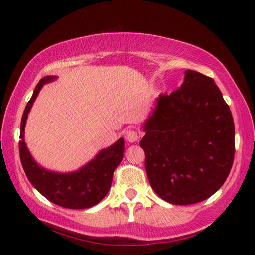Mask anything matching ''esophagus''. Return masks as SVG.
Wrapping results in <instances>:
<instances>
[{"label":"esophagus","mask_w":255,"mask_h":255,"mask_svg":"<svg viewBox=\"0 0 255 255\" xmlns=\"http://www.w3.org/2000/svg\"><path fill=\"white\" fill-rule=\"evenodd\" d=\"M125 137L128 142H135L140 139V133L134 129H128L125 131Z\"/></svg>","instance_id":"obj_1"}]
</instances>
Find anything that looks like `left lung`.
<instances>
[{
	"label": "left lung",
	"mask_w": 255,
	"mask_h": 255,
	"mask_svg": "<svg viewBox=\"0 0 255 255\" xmlns=\"http://www.w3.org/2000/svg\"><path fill=\"white\" fill-rule=\"evenodd\" d=\"M144 131L146 174L163 200L197 204L223 186L235 156V126L212 78L184 72L180 89L157 98Z\"/></svg>",
	"instance_id": "8db88e82"
}]
</instances>
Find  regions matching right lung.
<instances>
[{
  "mask_svg": "<svg viewBox=\"0 0 255 255\" xmlns=\"http://www.w3.org/2000/svg\"><path fill=\"white\" fill-rule=\"evenodd\" d=\"M55 79L56 77L49 75L40 79L26 105L20 126V160L32 186L51 203L66 209H89L97 205L109 192L114 171L124 158L125 141L122 137L119 139L110 147L102 150L90 163L78 171L61 174L46 170L38 165L26 147L24 139L25 125L28 113L43 85L51 83Z\"/></svg>",
  "mask_w": 255,
  "mask_h": 255,
  "instance_id": "right-lung-1",
  "label": "right lung"
}]
</instances>
